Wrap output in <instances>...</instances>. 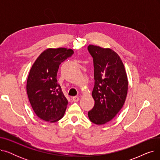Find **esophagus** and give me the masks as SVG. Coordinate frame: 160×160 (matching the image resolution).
Wrapping results in <instances>:
<instances>
[{
    "instance_id": "obj_1",
    "label": "esophagus",
    "mask_w": 160,
    "mask_h": 160,
    "mask_svg": "<svg viewBox=\"0 0 160 160\" xmlns=\"http://www.w3.org/2000/svg\"><path fill=\"white\" fill-rule=\"evenodd\" d=\"M72 99L74 102H78V101H79L80 98L78 97H73L72 98Z\"/></svg>"
}]
</instances>
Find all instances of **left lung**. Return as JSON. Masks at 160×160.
Wrapping results in <instances>:
<instances>
[{"label": "left lung", "mask_w": 160, "mask_h": 160, "mask_svg": "<svg viewBox=\"0 0 160 160\" xmlns=\"http://www.w3.org/2000/svg\"><path fill=\"white\" fill-rule=\"evenodd\" d=\"M93 58L95 86L92 97L93 109L88 112L89 120L102 125L113 119L122 108L128 93V78L119 56L109 48L89 45Z\"/></svg>", "instance_id": "left-lung-1"}]
</instances>
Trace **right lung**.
<instances>
[{
    "label": "right lung",
    "instance_id": "right-lung-1",
    "mask_svg": "<svg viewBox=\"0 0 160 160\" xmlns=\"http://www.w3.org/2000/svg\"><path fill=\"white\" fill-rule=\"evenodd\" d=\"M73 53L71 48H49L39 56L31 67L27 92L33 110L42 120L55 122L64 115L68 100L56 77L60 63Z\"/></svg>",
    "mask_w": 160,
    "mask_h": 160
}]
</instances>
